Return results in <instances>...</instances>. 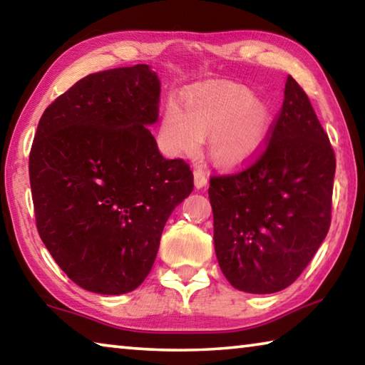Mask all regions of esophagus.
Returning a JSON list of instances; mask_svg holds the SVG:
<instances>
[{
    "label": "esophagus",
    "mask_w": 365,
    "mask_h": 365,
    "mask_svg": "<svg viewBox=\"0 0 365 365\" xmlns=\"http://www.w3.org/2000/svg\"><path fill=\"white\" fill-rule=\"evenodd\" d=\"M193 175H195V185H196V188L206 187V185H207V175L205 174V170L195 169Z\"/></svg>",
    "instance_id": "1"
}]
</instances>
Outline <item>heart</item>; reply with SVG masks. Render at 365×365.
Masks as SVG:
<instances>
[{"instance_id": "heart-1", "label": "heart", "mask_w": 365, "mask_h": 365, "mask_svg": "<svg viewBox=\"0 0 365 365\" xmlns=\"http://www.w3.org/2000/svg\"><path fill=\"white\" fill-rule=\"evenodd\" d=\"M270 130V110L250 88L225 85L193 88L180 104L168 103L159 123V143L169 156H193L207 138L211 156L227 168L255 159Z\"/></svg>"}]
</instances>
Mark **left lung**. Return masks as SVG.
<instances>
[{"label":"left lung","mask_w":365,"mask_h":365,"mask_svg":"<svg viewBox=\"0 0 365 365\" xmlns=\"http://www.w3.org/2000/svg\"><path fill=\"white\" fill-rule=\"evenodd\" d=\"M335 168L329 135L288 76L261 153L209 180L215 256L235 288L267 294L298 279L329 233Z\"/></svg>","instance_id":"left-lung-1"}]
</instances>
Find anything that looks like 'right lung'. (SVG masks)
I'll use <instances>...</instances> for the list:
<instances>
[{
  "label": "right lung",
  "mask_w": 365,
  "mask_h": 365,
  "mask_svg": "<svg viewBox=\"0 0 365 365\" xmlns=\"http://www.w3.org/2000/svg\"><path fill=\"white\" fill-rule=\"evenodd\" d=\"M160 83L150 67L90 73L45 109L29 158L36 230L61 269L100 294L138 288L175 206L193 191L183 159L148 130Z\"/></svg>",
  "instance_id": "1"
}]
</instances>
